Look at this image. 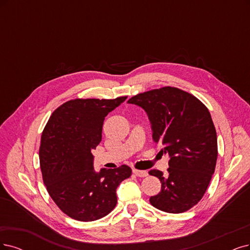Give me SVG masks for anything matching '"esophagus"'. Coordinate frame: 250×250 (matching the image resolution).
I'll return each mask as SVG.
<instances>
[{
    "label": "esophagus",
    "instance_id": "esophagus-1",
    "mask_svg": "<svg viewBox=\"0 0 250 250\" xmlns=\"http://www.w3.org/2000/svg\"><path fill=\"white\" fill-rule=\"evenodd\" d=\"M133 173L136 175V176H138V177H146L147 175H148V172H147V171L137 170V169H134V170H133Z\"/></svg>",
    "mask_w": 250,
    "mask_h": 250
}]
</instances>
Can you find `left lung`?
<instances>
[{"mask_svg": "<svg viewBox=\"0 0 250 250\" xmlns=\"http://www.w3.org/2000/svg\"><path fill=\"white\" fill-rule=\"evenodd\" d=\"M127 103L142 107L149 117L152 140L170 156L168 173L150 170L161 191L150 204L168 213H182L197 205L214 173L217 137L208 108L191 94L165 86L138 94Z\"/></svg>", "mask_w": 250, "mask_h": 250, "instance_id": "1", "label": "left lung"}]
</instances>
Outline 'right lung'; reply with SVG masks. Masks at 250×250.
<instances>
[{"mask_svg":"<svg viewBox=\"0 0 250 250\" xmlns=\"http://www.w3.org/2000/svg\"><path fill=\"white\" fill-rule=\"evenodd\" d=\"M127 97L113 100H70L53 111L39 149L44 184L58 207L73 219L94 221L106 216L117 203L116 188L132 175L126 165L94 170L91 149L102 140L109 112Z\"/></svg>","mask_w":250,"mask_h":250,"instance_id":"add662e5","label":"right lung"}]
</instances>
